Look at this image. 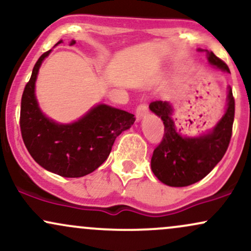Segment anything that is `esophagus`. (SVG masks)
I'll return each instance as SVG.
<instances>
[{
    "instance_id": "obj_1",
    "label": "esophagus",
    "mask_w": 251,
    "mask_h": 251,
    "mask_svg": "<svg viewBox=\"0 0 251 251\" xmlns=\"http://www.w3.org/2000/svg\"><path fill=\"white\" fill-rule=\"evenodd\" d=\"M148 114H149V108L145 103H142V105L138 106L137 112H135V117H137L138 122H140V120H142L144 117L148 116Z\"/></svg>"
}]
</instances>
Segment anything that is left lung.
Listing matches in <instances>:
<instances>
[{
  "instance_id": "8db88e82",
  "label": "left lung",
  "mask_w": 251,
  "mask_h": 251,
  "mask_svg": "<svg viewBox=\"0 0 251 251\" xmlns=\"http://www.w3.org/2000/svg\"><path fill=\"white\" fill-rule=\"evenodd\" d=\"M205 51L212 67L230 73L227 66L212 51ZM150 109L163 120L165 126L163 142L153 151L151 170L163 184L175 188L188 186L203 179L221 162L229 146L235 117V100L227 86L226 106L222 118L205 133L181 135L172 119L175 108L169 101L150 103Z\"/></svg>"
}]
</instances>
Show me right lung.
<instances>
[{
  "label": "right lung",
  "mask_w": 251,
  "mask_h": 251,
  "mask_svg": "<svg viewBox=\"0 0 251 251\" xmlns=\"http://www.w3.org/2000/svg\"><path fill=\"white\" fill-rule=\"evenodd\" d=\"M61 42L60 40L55 46ZM70 45H75V40ZM50 51L43 53L37 60L22 94V138L33 159L45 170L66 178L83 177L107 159L116 138L133 125L135 118L106 103H98L68 124L48 118L37 102L35 83L43 60Z\"/></svg>",
  "instance_id": "1"
}]
</instances>
